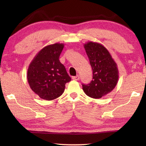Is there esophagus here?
<instances>
[{
  "instance_id": "esophagus-1",
  "label": "esophagus",
  "mask_w": 146,
  "mask_h": 146,
  "mask_svg": "<svg viewBox=\"0 0 146 146\" xmlns=\"http://www.w3.org/2000/svg\"><path fill=\"white\" fill-rule=\"evenodd\" d=\"M72 79H73V80H78L79 79H80V76H79V75H76V76H73Z\"/></svg>"
}]
</instances>
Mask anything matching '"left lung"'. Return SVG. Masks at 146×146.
<instances>
[{
  "mask_svg": "<svg viewBox=\"0 0 146 146\" xmlns=\"http://www.w3.org/2000/svg\"><path fill=\"white\" fill-rule=\"evenodd\" d=\"M93 70V80L82 84L90 97L100 98L114 90L118 80L117 64L109 51L102 44L88 42L84 45Z\"/></svg>",
  "mask_w": 146,
  "mask_h": 146,
  "instance_id": "8db88e82",
  "label": "left lung"
}]
</instances>
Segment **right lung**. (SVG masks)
<instances>
[{
    "label": "right lung",
    "mask_w": 146,
    "mask_h": 146,
    "mask_svg": "<svg viewBox=\"0 0 146 146\" xmlns=\"http://www.w3.org/2000/svg\"><path fill=\"white\" fill-rule=\"evenodd\" d=\"M64 44L44 47L35 56L28 69L29 87L39 97L51 100L62 95L65 85L71 81L66 70L59 60Z\"/></svg>",
    "instance_id": "obj_1"
}]
</instances>
